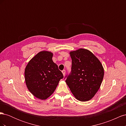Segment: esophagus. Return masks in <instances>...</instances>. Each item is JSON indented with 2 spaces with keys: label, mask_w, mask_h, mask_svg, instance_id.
<instances>
[{
  "label": "esophagus",
  "mask_w": 126,
  "mask_h": 126,
  "mask_svg": "<svg viewBox=\"0 0 126 126\" xmlns=\"http://www.w3.org/2000/svg\"><path fill=\"white\" fill-rule=\"evenodd\" d=\"M62 72H63V76L65 75V74H66V70H63L62 71Z\"/></svg>",
  "instance_id": "esophagus-1"
}]
</instances>
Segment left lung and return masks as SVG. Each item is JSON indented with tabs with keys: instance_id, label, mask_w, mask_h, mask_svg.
Returning <instances> with one entry per match:
<instances>
[{
	"instance_id": "left-lung-1",
	"label": "left lung",
	"mask_w": 126,
	"mask_h": 126,
	"mask_svg": "<svg viewBox=\"0 0 126 126\" xmlns=\"http://www.w3.org/2000/svg\"><path fill=\"white\" fill-rule=\"evenodd\" d=\"M72 65L66 82L77 100H90L99 89L104 75L100 61L92 52L79 49L70 52Z\"/></svg>"
}]
</instances>
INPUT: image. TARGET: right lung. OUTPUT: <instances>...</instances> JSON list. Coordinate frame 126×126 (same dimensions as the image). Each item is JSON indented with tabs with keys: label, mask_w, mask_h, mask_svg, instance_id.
<instances>
[{
	"label": "right lung",
	"mask_w": 126,
	"mask_h": 126,
	"mask_svg": "<svg viewBox=\"0 0 126 126\" xmlns=\"http://www.w3.org/2000/svg\"><path fill=\"white\" fill-rule=\"evenodd\" d=\"M52 53L39 52L29 61L25 71V81L34 96L44 100L54 92L59 81L63 78L58 67L52 61Z\"/></svg>",
	"instance_id": "add662e5"
}]
</instances>
